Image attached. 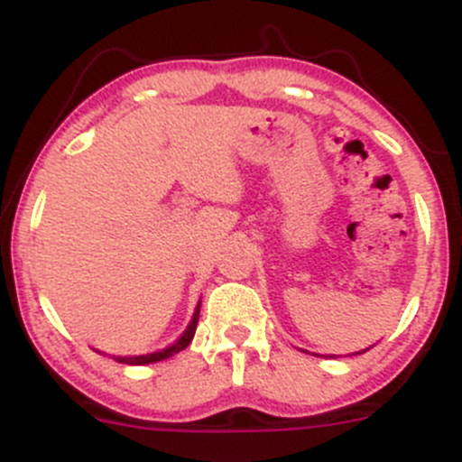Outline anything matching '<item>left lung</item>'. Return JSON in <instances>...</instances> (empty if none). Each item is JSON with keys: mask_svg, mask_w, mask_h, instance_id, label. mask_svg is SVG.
<instances>
[{"mask_svg": "<svg viewBox=\"0 0 462 462\" xmlns=\"http://www.w3.org/2000/svg\"><path fill=\"white\" fill-rule=\"evenodd\" d=\"M369 348H371V346H369ZM369 348H365V351H357L356 356H360V353H366V351H369ZM304 353H309V351H304Z\"/></svg>", "mask_w": 462, "mask_h": 462, "instance_id": "obj_1", "label": "left lung"}]
</instances>
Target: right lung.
<instances>
[{
	"mask_svg": "<svg viewBox=\"0 0 462 462\" xmlns=\"http://www.w3.org/2000/svg\"><path fill=\"white\" fill-rule=\"evenodd\" d=\"M199 313H201V301H199L197 310H194V318L188 324V328L183 330V335H180V337L176 339L174 344H170V346H167V348H161V351L147 353V356H111V357H114L116 362H120V365L143 366V365H153V362H161V360H167V357L176 356V353H180V351H183V348H188L189 342H192L194 333H197Z\"/></svg>",
	"mask_w": 462,
	"mask_h": 462,
	"instance_id": "add662e5",
	"label": "right lung"
}]
</instances>
